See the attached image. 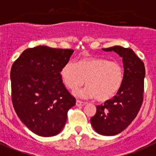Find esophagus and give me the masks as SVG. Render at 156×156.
Here are the masks:
<instances>
[{
    "instance_id": "34e87169",
    "label": "esophagus",
    "mask_w": 156,
    "mask_h": 156,
    "mask_svg": "<svg viewBox=\"0 0 156 156\" xmlns=\"http://www.w3.org/2000/svg\"><path fill=\"white\" fill-rule=\"evenodd\" d=\"M86 105V102H84V101H82L80 100L76 101V105L77 106H82V105Z\"/></svg>"
}]
</instances>
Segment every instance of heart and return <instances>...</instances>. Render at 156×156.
I'll list each match as a JSON object with an SVG mask.
<instances>
[{
  "label": "heart",
  "instance_id": "b5f03b06",
  "mask_svg": "<svg viewBox=\"0 0 156 156\" xmlns=\"http://www.w3.org/2000/svg\"><path fill=\"white\" fill-rule=\"evenodd\" d=\"M60 75L64 85L70 90H78L86 81L87 87L76 94L105 101L118 94L124 82L125 72L118 62L88 57L81 58L75 63H66L62 68Z\"/></svg>",
  "mask_w": 156,
  "mask_h": 156
}]
</instances>
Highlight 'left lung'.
<instances>
[{
    "mask_svg": "<svg viewBox=\"0 0 156 156\" xmlns=\"http://www.w3.org/2000/svg\"><path fill=\"white\" fill-rule=\"evenodd\" d=\"M122 57L125 77L122 87L114 98L97 105L96 114L90 119L93 128L103 136L121 133L133 122L142 105L144 92L145 67L131 48L120 46L103 48Z\"/></svg>",
    "mask_w": 156,
    "mask_h": 156,
    "instance_id": "1",
    "label": "left lung"
}]
</instances>
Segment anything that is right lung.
<instances>
[{
    "instance_id": "obj_1",
    "label": "right lung",
    "mask_w": 156,
    "mask_h": 156,
    "mask_svg": "<svg viewBox=\"0 0 156 156\" xmlns=\"http://www.w3.org/2000/svg\"><path fill=\"white\" fill-rule=\"evenodd\" d=\"M74 51L38 46L23 51L11 68L12 101L22 122L34 133L53 136L63 129L75 105L60 72Z\"/></svg>"
}]
</instances>
